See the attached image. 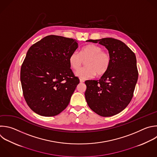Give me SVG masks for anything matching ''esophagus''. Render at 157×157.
<instances>
[{"label": "esophagus", "mask_w": 157, "mask_h": 157, "mask_svg": "<svg viewBox=\"0 0 157 157\" xmlns=\"http://www.w3.org/2000/svg\"><path fill=\"white\" fill-rule=\"evenodd\" d=\"M79 81H80V82H81V83H82V82H84L85 81L83 79H79Z\"/></svg>", "instance_id": "obj_1"}]
</instances>
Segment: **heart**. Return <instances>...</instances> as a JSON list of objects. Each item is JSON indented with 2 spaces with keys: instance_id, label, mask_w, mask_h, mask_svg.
<instances>
[{
  "instance_id": "1",
  "label": "heart",
  "mask_w": 157,
  "mask_h": 157,
  "mask_svg": "<svg viewBox=\"0 0 157 157\" xmlns=\"http://www.w3.org/2000/svg\"><path fill=\"white\" fill-rule=\"evenodd\" d=\"M85 67L78 71L76 75L82 79L93 78L96 74L102 76L109 70L111 63V57L108 52L94 44H89L80 50L79 54L74 51L69 57V63L72 69L78 70L86 60Z\"/></svg>"
}]
</instances>
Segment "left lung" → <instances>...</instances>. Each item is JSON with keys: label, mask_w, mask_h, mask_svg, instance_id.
I'll use <instances>...</instances> for the list:
<instances>
[{"label": "left lung", "mask_w": 157, "mask_h": 157, "mask_svg": "<svg viewBox=\"0 0 157 157\" xmlns=\"http://www.w3.org/2000/svg\"><path fill=\"white\" fill-rule=\"evenodd\" d=\"M87 41L105 46L111 57L109 70L98 81H85L87 105L101 117L115 115L129 105L133 97L138 79L136 56L124 42L116 39Z\"/></svg>", "instance_id": "left-lung-1"}]
</instances>
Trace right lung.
Listing matches in <instances>:
<instances>
[{
    "label": "right lung",
    "mask_w": 157,
    "mask_h": 157,
    "mask_svg": "<svg viewBox=\"0 0 157 157\" xmlns=\"http://www.w3.org/2000/svg\"><path fill=\"white\" fill-rule=\"evenodd\" d=\"M78 47L73 39L50 35L28 50L20 80L25 101L36 113L54 117L68 105L79 83L69 63L70 56Z\"/></svg>",
    "instance_id": "obj_1"
}]
</instances>
